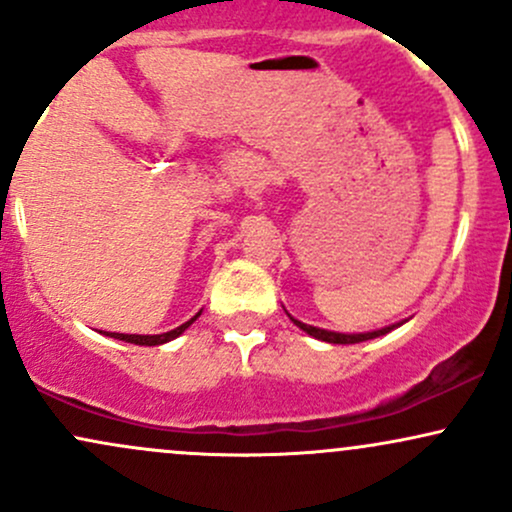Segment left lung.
<instances>
[{
    "label": "left lung",
    "mask_w": 512,
    "mask_h": 512,
    "mask_svg": "<svg viewBox=\"0 0 512 512\" xmlns=\"http://www.w3.org/2000/svg\"><path fill=\"white\" fill-rule=\"evenodd\" d=\"M291 320H293V317H291ZM293 325L301 327V330L308 332L310 337L322 339V342H330V344H358V342H368V339L380 337V334H387V332L395 330V327H397V325H392V327H385V330L366 332V334H339V332L320 330V327H313V325H305V322H298V320H293Z\"/></svg>",
    "instance_id": "left-lung-1"
}]
</instances>
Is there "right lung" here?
<instances>
[{"label": "right lung", "instance_id": "1", "mask_svg": "<svg viewBox=\"0 0 512 512\" xmlns=\"http://www.w3.org/2000/svg\"><path fill=\"white\" fill-rule=\"evenodd\" d=\"M199 315H202V313H197L195 317H192V320H187L185 325L175 327V330H170V332H163V334H117V332H110L108 337H115V339H120V342L139 344V346H158V344H166V342H170V339L180 337V334L185 332L187 327H190L192 322H195Z\"/></svg>", "mask_w": 512, "mask_h": 512}]
</instances>
